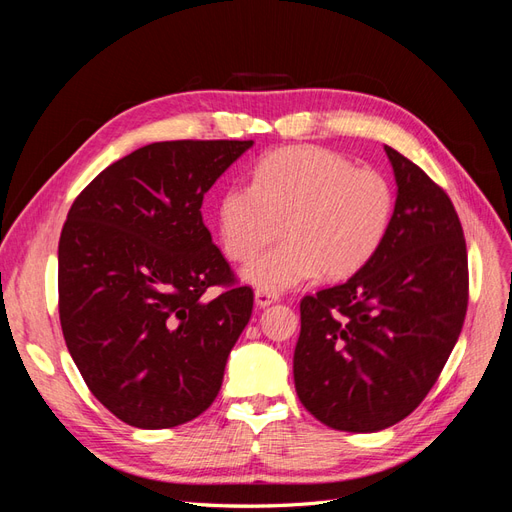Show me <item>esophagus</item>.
I'll use <instances>...</instances> for the list:
<instances>
[{"label": "esophagus", "instance_id": "obj_1", "mask_svg": "<svg viewBox=\"0 0 512 512\" xmlns=\"http://www.w3.org/2000/svg\"><path fill=\"white\" fill-rule=\"evenodd\" d=\"M254 301L258 307H269L271 303L277 301V294L275 292H267V290H256L254 292Z\"/></svg>", "mask_w": 512, "mask_h": 512}]
</instances>
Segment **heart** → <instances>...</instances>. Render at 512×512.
Listing matches in <instances>:
<instances>
[{
	"mask_svg": "<svg viewBox=\"0 0 512 512\" xmlns=\"http://www.w3.org/2000/svg\"><path fill=\"white\" fill-rule=\"evenodd\" d=\"M395 213V190L378 170L318 147H286L262 158L254 183H232L220 196L218 232L228 258L258 290L282 292L312 280H346L378 254Z\"/></svg>",
	"mask_w": 512,
	"mask_h": 512,
	"instance_id": "b5f03b06",
	"label": "heart"
}]
</instances>
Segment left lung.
I'll list each match as a JSON object with an SVG mask.
<instances>
[{
	"instance_id": "left-lung-1",
	"label": "left lung",
	"mask_w": 512,
	"mask_h": 512,
	"mask_svg": "<svg viewBox=\"0 0 512 512\" xmlns=\"http://www.w3.org/2000/svg\"><path fill=\"white\" fill-rule=\"evenodd\" d=\"M384 151L397 183L389 235L348 282L301 301L292 359L305 410L352 433L391 427L421 404L468 309V252L451 198Z\"/></svg>"
}]
</instances>
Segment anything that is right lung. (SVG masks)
Masks as SVG:
<instances>
[{
  "instance_id": "add662e5",
  "label": "right lung",
  "mask_w": 512,
  "mask_h": 512,
  "mask_svg": "<svg viewBox=\"0 0 512 512\" xmlns=\"http://www.w3.org/2000/svg\"><path fill=\"white\" fill-rule=\"evenodd\" d=\"M254 141H164L117 160L74 200L59 239V320L104 408L138 429L192 421L218 397L252 288L232 284L203 198Z\"/></svg>"
}]
</instances>
